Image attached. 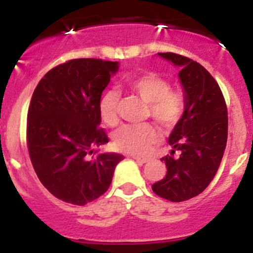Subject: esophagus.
<instances>
[{
	"instance_id": "34e87169",
	"label": "esophagus",
	"mask_w": 253,
	"mask_h": 253,
	"mask_svg": "<svg viewBox=\"0 0 253 253\" xmlns=\"http://www.w3.org/2000/svg\"><path fill=\"white\" fill-rule=\"evenodd\" d=\"M134 160L137 161L139 165H143V163H147L149 161V158H146V157H134Z\"/></svg>"
}]
</instances>
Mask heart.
I'll return each mask as SVG.
<instances>
[{
	"label": "heart",
	"mask_w": 253,
	"mask_h": 253,
	"mask_svg": "<svg viewBox=\"0 0 253 253\" xmlns=\"http://www.w3.org/2000/svg\"><path fill=\"white\" fill-rule=\"evenodd\" d=\"M125 87L148 102V116L163 128L175 126L184 115L185 96L178 88H172L166 78L152 72L131 76L124 82ZM119 93L109 90L102 93L99 101L100 119L107 126H115L118 115ZM160 134L153 124H125L113 135V143L118 151L130 154L146 153L158 142Z\"/></svg>",
	"instance_id": "1"
}]
</instances>
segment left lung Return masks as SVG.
<instances>
[{"label":"left lung","mask_w":253,"mask_h":253,"mask_svg":"<svg viewBox=\"0 0 253 253\" xmlns=\"http://www.w3.org/2000/svg\"><path fill=\"white\" fill-rule=\"evenodd\" d=\"M181 67L185 111L169 135L171 156L161 160L166 176L152 185L156 195L180 203L202 194L218 171L228 137V110L218 82L195 60L176 53H158ZM176 151L180 153L173 158Z\"/></svg>","instance_id":"8db88e82"}]
</instances>
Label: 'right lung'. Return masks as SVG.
<instances>
[{"instance_id":"right-lung-1","label":"right lung","mask_w":253,"mask_h":253,"mask_svg":"<svg viewBox=\"0 0 253 253\" xmlns=\"http://www.w3.org/2000/svg\"><path fill=\"white\" fill-rule=\"evenodd\" d=\"M118 68L116 62L96 58L67 60L44 75L31 97L26 122L31 163L49 193L69 204L86 205L106 193L124 160L93 152L109 142L100 128L99 101Z\"/></svg>"}]
</instances>
